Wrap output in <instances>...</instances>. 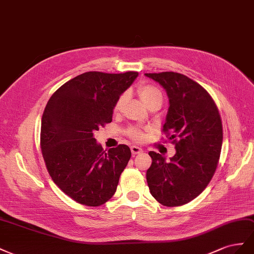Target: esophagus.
<instances>
[{
  "label": "esophagus",
  "mask_w": 254,
  "mask_h": 254,
  "mask_svg": "<svg viewBox=\"0 0 254 254\" xmlns=\"http://www.w3.org/2000/svg\"><path fill=\"white\" fill-rule=\"evenodd\" d=\"M131 151H132V154H133V155L142 153V149L139 148L138 146H132V147H131Z\"/></svg>",
  "instance_id": "34e87169"
}]
</instances>
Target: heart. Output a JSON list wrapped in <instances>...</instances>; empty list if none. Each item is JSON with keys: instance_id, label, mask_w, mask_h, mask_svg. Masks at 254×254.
I'll list each match as a JSON object with an SVG mask.
<instances>
[{"instance_id": "heart-1", "label": "heart", "mask_w": 254, "mask_h": 254, "mask_svg": "<svg viewBox=\"0 0 254 254\" xmlns=\"http://www.w3.org/2000/svg\"><path fill=\"white\" fill-rule=\"evenodd\" d=\"M137 92H138V95L141 99L142 102L147 105V107L151 106L152 104L154 103H162L163 102V95L161 90L156 87L152 86V85H140L138 86V88H137ZM127 102V95L126 93H123L121 95L118 100L116 101L115 106H114V110L115 112H119L122 110V107L125 106ZM129 135L131 137L135 139H142L143 134L139 131L138 128H131V131H129Z\"/></svg>"}]
</instances>
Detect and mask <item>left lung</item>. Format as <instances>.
<instances>
[{
	"label": "left lung",
	"mask_w": 254,
	"mask_h": 254,
	"mask_svg": "<svg viewBox=\"0 0 254 254\" xmlns=\"http://www.w3.org/2000/svg\"><path fill=\"white\" fill-rule=\"evenodd\" d=\"M144 75L167 92L169 108L163 131L176 144L170 161L149 152L148 186L161 204L180 206L197 198L216 171L222 146L220 115L208 92L186 75L177 72Z\"/></svg>",
	"instance_id": "1"
}]
</instances>
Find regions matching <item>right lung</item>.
Here are the masks:
<instances>
[{"label":"right lung","mask_w":254,"mask_h":254,"mask_svg":"<svg viewBox=\"0 0 254 254\" xmlns=\"http://www.w3.org/2000/svg\"><path fill=\"white\" fill-rule=\"evenodd\" d=\"M137 76L134 71L85 72L48 101L41 119L42 156L53 182L77 203L102 205L117 190L131 150L119 144L106 153L93 133L112 122L116 101Z\"/></svg>","instance_id":"right-lung-1"}]
</instances>
